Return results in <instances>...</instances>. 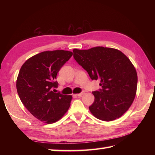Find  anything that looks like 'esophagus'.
<instances>
[{
    "label": "esophagus",
    "mask_w": 155,
    "mask_h": 155,
    "mask_svg": "<svg viewBox=\"0 0 155 155\" xmlns=\"http://www.w3.org/2000/svg\"><path fill=\"white\" fill-rule=\"evenodd\" d=\"M84 94V92H82V93H79V94H75V96H77V97H81V96H83V95Z\"/></svg>",
    "instance_id": "1"
}]
</instances>
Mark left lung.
<instances>
[{"mask_svg":"<svg viewBox=\"0 0 155 155\" xmlns=\"http://www.w3.org/2000/svg\"><path fill=\"white\" fill-rule=\"evenodd\" d=\"M74 58L92 80H100L103 89L93 92L92 114L104 121L114 120L133 104L137 88V73L126 55L113 48L96 47L87 50L74 48Z\"/></svg>","mask_w":155,"mask_h":155,"instance_id":"obj_1","label":"left lung"}]
</instances>
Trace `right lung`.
<instances>
[{
  "label": "right lung",
  "instance_id": "obj_1",
  "mask_svg": "<svg viewBox=\"0 0 155 155\" xmlns=\"http://www.w3.org/2000/svg\"><path fill=\"white\" fill-rule=\"evenodd\" d=\"M72 56L64 50L47 51L32 56L25 61L16 79V90L22 104L38 120L52 124L68 111L72 95L55 93L57 74Z\"/></svg>",
  "mask_w": 155,
  "mask_h": 155
}]
</instances>
